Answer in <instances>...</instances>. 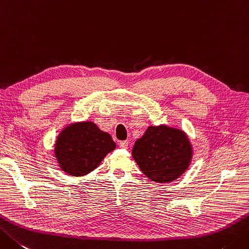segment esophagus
Returning <instances> with one entry per match:
<instances>
[{
	"mask_svg": "<svg viewBox=\"0 0 249 249\" xmlns=\"http://www.w3.org/2000/svg\"><path fill=\"white\" fill-rule=\"evenodd\" d=\"M119 145H120V148H122V149H127V147H128V141H127V140L121 141V142L119 143Z\"/></svg>",
	"mask_w": 249,
	"mask_h": 249,
	"instance_id": "obj_1",
	"label": "esophagus"
}]
</instances>
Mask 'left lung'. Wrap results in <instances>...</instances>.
<instances>
[{"instance_id":"1","label":"left lung","mask_w":249,"mask_h":249,"mask_svg":"<svg viewBox=\"0 0 249 249\" xmlns=\"http://www.w3.org/2000/svg\"><path fill=\"white\" fill-rule=\"evenodd\" d=\"M192 147L182 130L166 125L149 126L136 140L133 158L145 176L159 183L172 182L188 169Z\"/></svg>"}]
</instances>
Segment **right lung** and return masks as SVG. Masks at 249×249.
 Instances as JSON below:
<instances>
[{
    "label": "right lung",
    "mask_w": 249,
    "mask_h": 249,
    "mask_svg": "<svg viewBox=\"0 0 249 249\" xmlns=\"http://www.w3.org/2000/svg\"><path fill=\"white\" fill-rule=\"evenodd\" d=\"M115 148L111 136L95 123L79 122L61 130L55 143V158L63 172L80 177L98 167L106 155Z\"/></svg>",
    "instance_id": "add662e5"
}]
</instances>
